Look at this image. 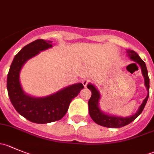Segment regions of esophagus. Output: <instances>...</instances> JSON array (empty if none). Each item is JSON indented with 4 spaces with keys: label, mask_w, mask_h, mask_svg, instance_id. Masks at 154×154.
I'll return each mask as SVG.
<instances>
[{
    "label": "esophagus",
    "mask_w": 154,
    "mask_h": 154,
    "mask_svg": "<svg viewBox=\"0 0 154 154\" xmlns=\"http://www.w3.org/2000/svg\"><path fill=\"white\" fill-rule=\"evenodd\" d=\"M88 82H89V80H83V82H82V83H83V86H84L85 87H86V86H87V84H88Z\"/></svg>",
    "instance_id": "obj_1"
}]
</instances>
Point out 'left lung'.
Here are the masks:
<instances>
[{
	"label": "left lung",
	"instance_id": "1",
	"mask_svg": "<svg viewBox=\"0 0 154 154\" xmlns=\"http://www.w3.org/2000/svg\"><path fill=\"white\" fill-rule=\"evenodd\" d=\"M127 56L135 62L136 63L139 65L142 69V75L144 78V85L147 90V95L144 98V100L139 107L138 111L135 113L134 115L129 117H119V116H110V115L106 114L103 112L100 109L99 107V100L100 98V94L98 90L93 86L91 83H88L87 85V88L91 91V96L88 100V112H89L90 116L92 119V120L97 125L103 126V127H109V128H120V127H124L131 123L132 122L135 120L139 115L143 111L144 106H145L146 103L147 101V99L149 97V88H150V80L148 77V73H147V67L144 63V62L140 58L138 54L132 50H127ZM134 63V64H136Z\"/></svg>",
	"mask_w": 154,
	"mask_h": 154
}]
</instances>
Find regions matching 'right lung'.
I'll return each instance as SVG.
<instances>
[{"label": "right lung", "mask_w": 154, "mask_h": 154, "mask_svg": "<svg viewBox=\"0 0 154 154\" xmlns=\"http://www.w3.org/2000/svg\"><path fill=\"white\" fill-rule=\"evenodd\" d=\"M52 47V41L44 39L27 45L15 56L7 74V87L11 103L21 116L33 123L47 124L60 120L67 112L71 100L84 88L82 83H76L42 97H32L24 92L19 80L22 66L40 51Z\"/></svg>", "instance_id": "add662e5"}]
</instances>
